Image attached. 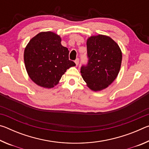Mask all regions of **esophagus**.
<instances>
[{
    "instance_id": "34e87169",
    "label": "esophagus",
    "mask_w": 149,
    "mask_h": 149,
    "mask_svg": "<svg viewBox=\"0 0 149 149\" xmlns=\"http://www.w3.org/2000/svg\"><path fill=\"white\" fill-rule=\"evenodd\" d=\"M79 58H77L76 60H75V64H76V65H77L78 64H79Z\"/></svg>"
}]
</instances>
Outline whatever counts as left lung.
<instances>
[{
	"instance_id": "left-lung-1",
	"label": "left lung",
	"mask_w": 149,
	"mask_h": 149,
	"mask_svg": "<svg viewBox=\"0 0 149 149\" xmlns=\"http://www.w3.org/2000/svg\"><path fill=\"white\" fill-rule=\"evenodd\" d=\"M87 66L81 74L87 86L93 91L107 88L117 77L120 70L122 53L119 45L104 35L91 36L87 40Z\"/></svg>"
}]
</instances>
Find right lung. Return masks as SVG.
Returning a JSON list of instances; mask_svg holds the SVG:
<instances>
[{"instance_id":"right-lung-1","label":"right lung","mask_w":149,"mask_h":149,"mask_svg":"<svg viewBox=\"0 0 149 149\" xmlns=\"http://www.w3.org/2000/svg\"><path fill=\"white\" fill-rule=\"evenodd\" d=\"M62 39L52 31H42L30 40L24 50L25 66L29 77L40 87L50 89L75 63L69 60V50Z\"/></svg>"}]
</instances>
